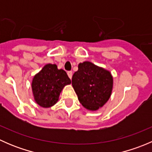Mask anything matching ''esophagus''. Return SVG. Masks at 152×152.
<instances>
[{
	"mask_svg": "<svg viewBox=\"0 0 152 152\" xmlns=\"http://www.w3.org/2000/svg\"><path fill=\"white\" fill-rule=\"evenodd\" d=\"M67 75H68L69 78L71 79L72 76H73V73H72V71H67Z\"/></svg>",
	"mask_w": 152,
	"mask_h": 152,
	"instance_id": "esophagus-1",
	"label": "esophagus"
}]
</instances>
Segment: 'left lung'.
<instances>
[{
	"mask_svg": "<svg viewBox=\"0 0 152 152\" xmlns=\"http://www.w3.org/2000/svg\"><path fill=\"white\" fill-rule=\"evenodd\" d=\"M113 83L110 72L90 62L79 64L72 77V85L78 99L89 110H97L108 101Z\"/></svg>",
	"mask_w": 152,
	"mask_h": 152,
	"instance_id": "1",
	"label": "left lung"
}]
</instances>
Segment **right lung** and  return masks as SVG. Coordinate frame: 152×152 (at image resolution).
<instances>
[{
    "label": "right lung",
    "mask_w": 152,
    "mask_h": 152,
    "mask_svg": "<svg viewBox=\"0 0 152 152\" xmlns=\"http://www.w3.org/2000/svg\"><path fill=\"white\" fill-rule=\"evenodd\" d=\"M71 83L64 70L56 65L48 64L34 77L32 90L37 103L42 107H50L57 102L64 86Z\"/></svg>",
    "instance_id": "1"
}]
</instances>
